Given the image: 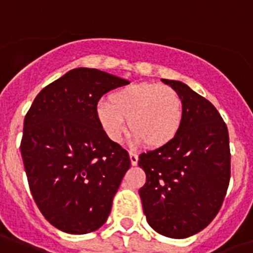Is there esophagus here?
<instances>
[{
  "mask_svg": "<svg viewBox=\"0 0 253 253\" xmlns=\"http://www.w3.org/2000/svg\"><path fill=\"white\" fill-rule=\"evenodd\" d=\"M130 160H131V164H132V166H136V164H138V160H139V158H138V155L135 154V152H130Z\"/></svg>",
  "mask_w": 253,
  "mask_h": 253,
  "instance_id": "34e87169",
  "label": "esophagus"
}]
</instances>
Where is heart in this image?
<instances>
[{
	"label": "heart",
	"instance_id": "1",
	"mask_svg": "<svg viewBox=\"0 0 253 253\" xmlns=\"http://www.w3.org/2000/svg\"><path fill=\"white\" fill-rule=\"evenodd\" d=\"M184 113V101L178 91L154 83L119 87L109 94L107 103L97 106L99 126L111 142H121L130 126L135 142H144L152 148L168 146L176 138Z\"/></svg>",
	"mask_w": 253,
	"mask_h": 253
}]
</instances>
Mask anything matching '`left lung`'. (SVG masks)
I'll return each instance as SVG.
<instances>
[{
  "label": "left lung",
  "mask_w": 253,
  "mask_h": 253,
  "mask_svg": "<svg viewBox=\"0 0 253 253\" xmlns=\"http://www.w3.org/2000/svg\"><path fill=\"white\" fill-rule=\"evenodd\" d=\"M162 81L184 101V122L168 146L139 156L146 172L139 196L155 231L184 239L204 230L223 204L231 174L228 130L210 101L181 81Z\"/></svg>",
  "instance_id": "8db88e82"
}]
</instances>
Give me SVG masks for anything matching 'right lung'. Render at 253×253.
<instances>
[{
  "instance_id": "obj_1",
  "label": "right lung",
  "mask_w": 253,
  "mask_h": 253,
  "mask_svg": "<svg viewBox=\"0 0 253 253\" xmlns=\"http://www.w3.org/2000/svg\"><path fill=\"white\" fill-rule=\"evenodd\" d=\"M127 84L99 69H72L42 89L26 114L21 154L30 190L61 231H95L110 214L131 162L99 126L97 103Z\"/></svg>"
}]
</instances>
